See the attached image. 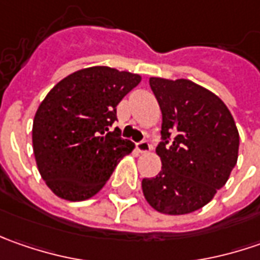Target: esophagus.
I'll return each instance as SVG.
<instances>
[{"label":"esophagus","instance_id":"1","mask_svg":"<svg viewBox=\"0 0 260 260\" xmlns=\"http://www.w3.org/2000/svg\"><path fill=\"white\" fill-rule=\"evenodd\" d=\"M136 149L140 152V153H147L150 150V143L147 140H142V142H137L136 143Z\"/></svg>","mask_w":260,"mask_h":260}]
</instances>
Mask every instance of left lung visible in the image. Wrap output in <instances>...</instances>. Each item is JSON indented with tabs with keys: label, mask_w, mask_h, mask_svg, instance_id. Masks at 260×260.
<instances>
[{
	"label": "left lung",
	"mask_w": 260,
	"mask_h": 260,
	"mask_svg": "<svg viewBox=\"0 0 260 260\" xmlns=\"http://www.w3.org/2000/svg\"><path fill=\"white\" fill-rule=\"evenodd\" d=\"M162 111V169L145 178L147 203L165 214L192 213L224 186L237 162L239 132L233 115L211 91L189 79L150 78Z\"/></svg>",
	"instance_id": "left-lung-1"
}]
</instances>
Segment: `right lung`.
I'll use <instances>...</instances> for the list:
<instances>
[{
	"instance_id": "1",
	"label": "right lung",
	"mask_w": 260,
	"mask_h": 260,
	"mask_svg": "<svg viewBox=\"0 0 260 260\" xmlns=\"http://www.w3.org/2000/svg\"><path fill=\"white\" fill-rule=\"evenodd\" d=\"M140 81L137 74L92 66L66 76L46 95L33 121V150L39 172L57 197L91 198L135 149L110 127L118 103Z\"/></svg>"
}]
</instances>
